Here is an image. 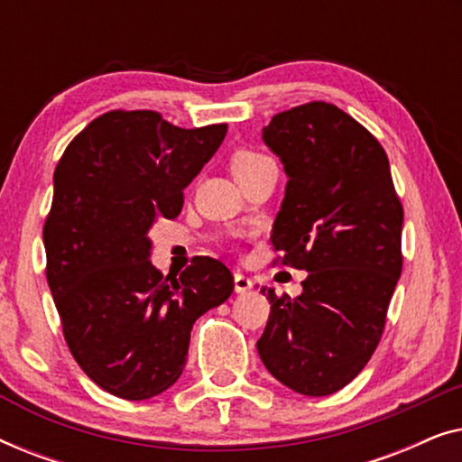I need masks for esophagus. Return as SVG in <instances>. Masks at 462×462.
Instances as JSON below:
<instances>
[{
    "label": "esophagus",
    "mask_w": 462,
    "mask_h": 462,
    "mask_svg": "<svg viewBox=\"0 0 462 462\" xmlns=\"http://www.w3.org/2000/svg\"><path fill=\"white\" fill-rule=\"evenodd\" d=\"M252 288V280L248 275H244V273H236V292L237 294H245L248 292V290Z\"/></svg>",
    "instance_id": "34e87169"
}]
</instances>
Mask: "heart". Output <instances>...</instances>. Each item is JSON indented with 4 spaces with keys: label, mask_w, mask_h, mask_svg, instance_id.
<instances>
[{
    "label": "heart",
    "mask_w": 462,
    "mask_h": 462,
    "mask_svg": "<svg viewBox=\"0 0 462 462\" xmlns=\"http://www.w3.org/2000/svg\"><path fill=\"white\" fill-rule=\"evenodd\" d=\"M267 162H273V160H271L269 155L261 153V151L244 149V151H237V153L233 155L231 170H233V174L245 172V170H254V168L263 166V163H267Z\"/></svg>",
    "instance_id": "obj_1"
}]
</instances>
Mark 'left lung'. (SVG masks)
Wrapping results in <instances>:
<instances>
[{"label":"left lung","instance_id":"1","mask_svg":"<svg viewBox=\"0 0 462 462\" xmlns=\"http://www.w3.org/2000/svg\"><path fill=\"white\" fill-rule=\"evenodd\" d=\"M263 141L288 174L273 263L309 275L294 300L261 290L271 313L256 349L296 393L330 395L381 343L402 275L403 208L383 144L337 105L313 100L277 113Z\"/></svg>","mask_w":462,"mask_h":462}]
</instances>
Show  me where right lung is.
<instances>
[{
	"label": "right lung",
	"instance_id": "1",
	"mask_svg": "<svg viewBox=\"0 0 462 462\" xmlns=\"http://www.w3.org/2000/svg\"><path fill=\"white\" fill-rule=\"evenodd\" d=\"M226 124L185 130L157 111H106L69 143L54 170L46 277L79 368L122 400L179 381L191 328L223 305L233 273L195 256L179 277L149 261L155 220H174L185 187L217 153Z\"/></svg>",
	"mask_w": 462,
	"mask_h": 462
}]
</instances>
